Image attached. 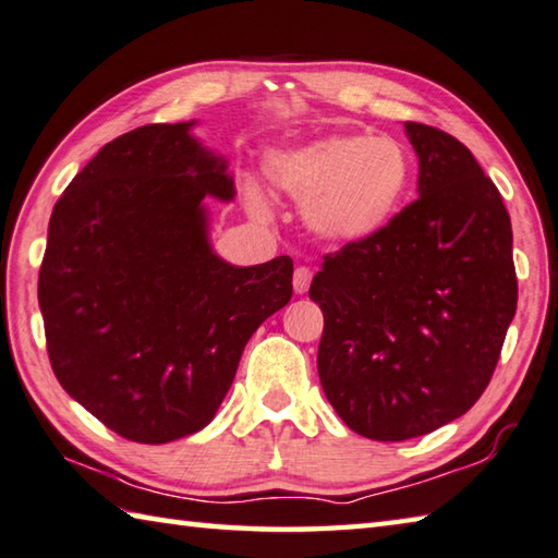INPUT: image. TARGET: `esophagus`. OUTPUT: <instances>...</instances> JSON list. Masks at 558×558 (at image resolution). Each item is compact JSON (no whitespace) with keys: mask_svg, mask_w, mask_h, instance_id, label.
I'll return each mask as SVG.
<instances>
[{"mask_svg":"<svg viewBox=\"0 0 558 558\" xmlns=\"http://www.w3.org/2000/svg\"><path fill=\"white\" fill-rule=\"evenodd\" d=\"M310 282H312V270L305 266L295 268V276H292V288H295L298 295H305V292L310 290Z\"/></svg>","mask_w":558,"mask_h":558,"instance_id":"esophagus-1","label":"esophagus"}]
</instances>
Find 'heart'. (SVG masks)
<instances>
[{
  "label": "heart",
  "instance_id": "obj_1",
  "mask_svg": "<svg viewBox=\"0 0 558 558\" xmlns=\"http://www.w3.org/2000/svg\"><path fill=\"white\" fill-rule=\"evenodd\" d=\"M266 175L280 192L305 202L302 217L314 236L353 246L380 236L408 205L414 166L400 141L366 134H331L278 150ZM253 215L268 217L258 187H248Z\"/></svg>",
  "mask_w": 558,
  "mask_h": 558
}]
</instances>
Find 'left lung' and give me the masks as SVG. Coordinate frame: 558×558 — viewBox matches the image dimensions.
Listing matches in <instances>:
<instances>
[{
	"label": "left lung",
	"mask_w": 558,
	"mask_h": 558,
	"mask_svg": "<svg viewBox=\"0 0 558 558\" xmlns=\"http://www.w3.org/2000/svg\"><path fill=\"white\" fill-rule=\"evenodd\" d=\"M420 199L380 236L327 253L310 286L324 312V395L361 437L404 441L469 412L518 310L510 215L459 138L417 121Z\"/></svg>",
	"instance_id": "1"
}]
</instances>
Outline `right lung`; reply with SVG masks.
I'll return each instance as SVG.
<instances>
[{
    "instance_id": "add662e5",
    "label": "right lung",
    "mask_w": 558,
    "mask_h": 558,
    "mask_svg": "<svg viewBox=\"0 0 558 558\" xmlns=\"http://www.w3.org/2000/svg\"><path fill=\"white\" fill-rule=\"evenodd\" d=\"M148 124L107 144L56 202L38 272L58 383L119 437L205 429L241 353L292 298V258L231 266L209 244L205 197L234 199L227 160Z\"/></svg>"
}]
</instances>
